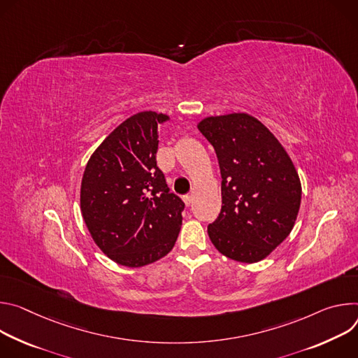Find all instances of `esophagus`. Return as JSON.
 Here are the masks:
<instances>
[{
  "label": "esophagus",
  "instance_id": "obj_1",
  "mask_svg": "<svg viewBox=\"0 0 358 358\" xmlns=\"http://www.w3.org/2000/svg\"><path fill=\"white\" fill-rule=\"evenodd\" d=\"M183 202H185L186 206H190L192 202H193V196L192 194H185L183 196Z\"/></svg>",
  "mask_w": 358,
  "mask_h": 358
}]
</instances>
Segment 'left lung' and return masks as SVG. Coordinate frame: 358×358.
Instances as JSON below:
<instances>
[{
    "label": "left lung",
    "mask_w": 358,
    "mask_h": 358,
    "mask_svg": "<svg viewBox=\"0 0 358 358\" xmlns=\"http://www.w3.org/2000/svg\"><path fill=\"white\" fill-rule=\"evenodd\" d=\"M215 148L222 175V209L208 233L226 257L256 263L290 234L301 185L280 142L248 113L210 116L197 125Z\"/></svg>",
    "instance_id": "obj_1"
}]
</instances>
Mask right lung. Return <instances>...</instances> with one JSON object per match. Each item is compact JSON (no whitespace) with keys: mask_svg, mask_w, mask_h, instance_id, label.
Segmentation results:
<instances>
[{"mask_svg":"<svg viewBox=\"0 0 358 358\" xmlns=\"http://www.w3.org/2000/svg\"><path fill=\"white\" fill-rule=\"evenodd\" d=\"M169 119L139 112L94 152L81 185V210L98 248L113 262L141 267L175 246L185 203L156 165L157 125Z\"/></svg>","mask_w":358,"mask_h":358,"instance_id":"right-lung-1","label":"right lung"}]
</instances>
